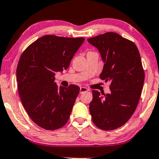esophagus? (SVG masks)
I'll list each match as a JSON object with an SVG mask.
<instances>
[{"label":"esophagus","mask_w":159,"mask_h":159,"mask_svg":"<svg viewBox=\"0 0 159 159\" xmlns=\"http://www.w3.org/2000/svg\"><path fill=\"white\" fill-rule=\"evenodd\" d=\"M88 91H89V89H87V88L85 87H80V93H85V92H87Z\"/></svg>","instance_id":"esophagus-1"}]
</instances>
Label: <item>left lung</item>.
I'll list each match as a JSON object with an SVG mask.
<instances>
[{
  "instance_id": "1",
  "label": "left lung",
  "mask_w": 159,
  "mask_h": 159,
  "mask_svg": "<svg viewBox=\"0 0 159 159\" xmlns=\"http://www.w3.org/2000/svg\"><path fill=\"white\" fill-rule=\"evenodd\" d=\"M88 41L99 50L104 62L99 77L111 82L110 93L92 91L89 105L92 120L102 130H115L130 119L139 101L144 81L139 52L134 42L115 32Z\"/></svg>"
}]
</instances>
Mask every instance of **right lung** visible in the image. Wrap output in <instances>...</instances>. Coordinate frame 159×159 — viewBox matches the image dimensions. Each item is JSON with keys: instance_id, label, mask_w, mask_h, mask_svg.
I'll use <instances>...</instances> for the list:
<instances>
[{"instance_id": "obj_1", "label": "right lung", "mask_w": 159, "mask_h": 159, "mask_svg": "<svg viewBox=\"0 0 159 159\" xmlns=\"http://www.w3.org/2000/svg\"><path fill=\"white\" fill-rule=\"evenodd\" d=\"M84 40L45 35L20 57L16 71L19 96L29 116L42 128L57 130L69 119L80 89L75 85L58 87L54 76L67 69Z\"/></svg>"}]
</instances>
